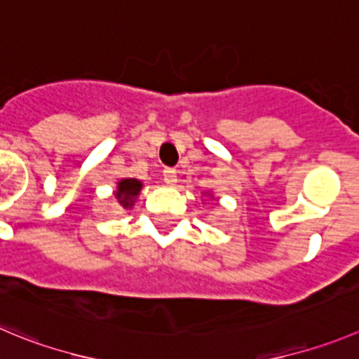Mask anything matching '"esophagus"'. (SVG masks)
<instances>
[{
  "mask_svg": "<svg viewBox=\"0 0 359 359\" xmlns=\"http://www.w3.org/2000/svg\"><path fill=\"white\" fill-rule=\"evenodd\" d=\"M163 179L166 184H175L177 182V170L175 168H164Z\"/></svg>",
  "mask_w": 359,
  "mask_h": 359,
  "instance_id": "34e87169",
  "label": "esophagus"
}]
</instances>
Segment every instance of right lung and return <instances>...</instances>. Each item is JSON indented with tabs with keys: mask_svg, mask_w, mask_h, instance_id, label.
Here are the masks:
<instances>
[{
	"mask_svg": "<svg viewBox=\"0 0 359 359\" xmlns=\"http://www.w3.org/2000/svg\"><path fill=\"white\" fill-rule=\"evenodd\" d=\"M142 189V182L136 179H126L118 182V191H116V198L123 207H133L134 198L138 196Z\"/></svg>",
	"mask_w": 359,
	"mask_h": 359,
	"instance_id": "1",
	"label": "right lung"
}]
</instances>
